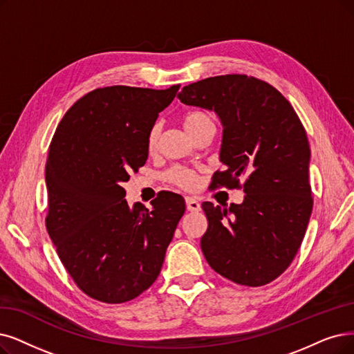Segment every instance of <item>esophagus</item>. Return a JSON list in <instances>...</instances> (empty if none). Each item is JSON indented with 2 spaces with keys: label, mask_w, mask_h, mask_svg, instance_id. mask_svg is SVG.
I'll return each instance as SVG.
<instances>
[{
  "label": "esophagus",
  "mask_w": 354,
  "mask_h": 354,
  "mask_svg": "<svg viewBox=\"0 0 354 354\" xmlns=\"http://www.w3.org/2000/svg\"><path fill=\"white\" fill-rule=\"evenodd\" d=\"M186 206L190 212H199L201 210V203L199 201H196L194 197H186Z\"/></svg>",
  "instance_id": "34e87169"
}]
</instances>
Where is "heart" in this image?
<instances>
[{
    "label": "heart",
    "instance_id": "1",
    "mask_svg": "<svg viewBox=\"0 0 354 354\" xmlns=\"http://www.w3.org/2000/svg\"><path fill=\"white\" fill-rule=\"evenodd\" d=\"M207 123H214V120H212V118L207 115V113L199 111V110L189 111V113H186L185 118H183V126H185V129L187 131L189 135L197 129H201L202 126H205ZM158 136H160V124L155 123V124H152V128L148 132L147 144H148L149 149H152L155 147V144H157ZM165 180L173 183V185H176L178 187L192 189L196 185V174L192 171V169L174 167L165 174Z\"/></svg>",
    "mask_w": 354,
    "mask_h": 354
}]
</instances>
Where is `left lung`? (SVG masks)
Returning a JSON list of instances; mask_svg holds the SVG:
<instances>
[{"label":"left lung","mask_w":354,"mask_h":354,"mask_svg":"<svg viewBox=\"0 0 354 354\" xmlns=\"http://www.w3.org/2000/svg\"><path fill=\"white\" fill-rule=\"evenodd\" d=\"M181 103L215 111L222 123L215 187H238L244 201L230 209L203 202L207 231L201 247L209 266L238 285L263 286L298 252L313 212L310 149L293 107L270 84L219 75L189 84Z\"/></svg>","instance_id":"left-lung-1"}]
</instances>
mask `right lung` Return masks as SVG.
<instances>
[{"label":"right lung","instance_id":"add662e5","mask_svg":"<svg viewBox=\"0 0 354 354\" xmlns=\"http://www.w3.org/2000/svg\"><path fill=\"white\" fill-rule=\"evenodd\" d=\"M180 86L97 88L56 128L46 162V228L66 272L93 299L128 302L158 277L186 210L162 192L147 209L126 202L123 183L148 158V132Z\"/></svg>","mask_w":354,"mask_h":354}]
</instances>
